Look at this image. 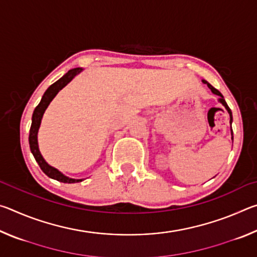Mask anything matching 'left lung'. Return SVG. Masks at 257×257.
<instances>
[{"label":"left lung","instance_id":"obj_1","mask_svg":"<svg viewBox=\"0 0 257 257\" xmlns=\"http://www.w3.org/2000/svg\"><path fill=\"white\" fill-rule=\"evenodd\" d=\"M203 82H204V84H206L207 86H208V88H210L211 89V92L213 93V94H215V95H217V96H220V98H219V101L221 102V103H222L223 104V105H224V107L225 108H227V111L229 112V114H230V123H231L232 122V113H231V110H230V108H229V106H228V104H227V102H225L224 101V97L222 96V94H221L220 92H219V90H217L216 88H214V87H213L211 84H208V82L206 81V80H203ZM231 135H232V129H231ZM232 139H233V136H232Z\"/></svg>","mask_w":257,"mask_h":257}]
</instances>
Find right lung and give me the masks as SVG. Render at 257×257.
Here are the masks:
<instances>
[{
    "instance_id": "obj_1",
    "label": "right lung",
    "mask_w": 257,
    "mask_h": 257,
    "mask_svg": "<svg viewBox=\"0 0 257 257\" xmlns=\"http://www.w3.org/2000/svg\"><path fill=\"white\" fill-rule=\"evenodd\" d=\"M80 71H81V68L71 69V70H69L62 78H60L58 81H55L53 85H51L49 88H47L44 95H43L42 101L36 106V108H35V111L33 113V122H32V127H30V132H29L30 151H32L34 158H35V160H36L38 165H40L42 171L44 172L46 176L52 178V179H55V180L61 181V182H66V184L79 182V181H81V179H71V178H68L64 175H62V173H61L59 170H56V169L51 167V165H49L45 162V160L43 159V156L40 153V150H38L37 133H38V128H40L43 114H44L46 107L49 106L50 102L54 98L55 95L59 93V90L62 89L63 87L68 84V82H70L73 79V77H75L77 73H79Z\"/></svg>"
}]
</instances>
